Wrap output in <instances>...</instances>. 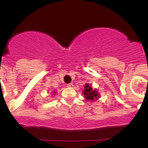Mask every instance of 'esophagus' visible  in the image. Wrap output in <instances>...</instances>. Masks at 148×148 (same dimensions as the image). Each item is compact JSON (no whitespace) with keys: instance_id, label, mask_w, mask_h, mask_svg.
<instances>
[{"instance_id":"obj_1","label":"esophagus","mask_w":148,"mask_h":148,"mask_svg":"<svg viewBox=\"0 0 148 148\" xmlns=\"http://www.w3.org/2000/svg\"><path fill=\"white\" fill-rule=\"evenodd\" d=\"M67 87H69V88H72L73 86H74V85H73V84H72V83H71V84H67Z\"/></svg>"}]
</instances>
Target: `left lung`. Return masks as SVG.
Masks as SVG:
<instances>
[{"instance_id": "1", "label": "left lung", "mask_w": 148, "mask_h": 148, "mask_svg": "<svg viewBox=\"0 0 148 148\" xmlns=\"http://www.w3.org/2000/svg\"><path fill=\"white\" fill-rule=\"evenodd\" d=\"M84 94V97L87 100H92L93 101L94 99H97L98 95V92L95 90H92V87L90 86L89 84L85 85V90L83 92Z\"/></svg>"}]
</instances>
